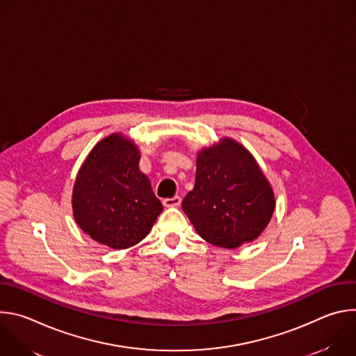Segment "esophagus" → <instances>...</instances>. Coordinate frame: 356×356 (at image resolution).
<instances>
[{"label": "esophagus", "mask_w": 356, "mask_h": 356, "mask_svg": "<svg viewBox=\"0 0 356 356\" xmlns=\"http://www.w3.org/2000/svg\"><path fill=\"white\" fill-rule=\"evenodd\" d=\"M180 202H181L180 195H175L172 198H165L163 200V206L165 207H179Z\"/></svg>", "instance_id": "1"}]
</instances>
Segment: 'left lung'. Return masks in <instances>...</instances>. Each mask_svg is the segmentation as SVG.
<instances>
[{"label": "left lung", "instance_id": "obj_1", "mask_svg": "<svg viewBox=\"0 0 356 356\" xmlns=\"http://www.w3.org/2000/svg\"><path fill=\"white\" fill-rule=\"evenodd\" d=\"M207 242L234 249L257 239L275 210L273 190L249 152L231 139L197 156L195 184L181 201Z\"/></svg>", "mask_w": 356, "mask_h": 356}]
</instances>
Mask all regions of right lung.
I'll return each instance as SVG.
<instances>
[{"mask_svg":"<svg viewBox=\"0 0 356 356\" xmlns=\"http://www.w3.org/2000/svg\"><path fill=\"white\" fill-rule=\"evenodd\" d=\"M139 150L121 135L95 145L73 188V213L94 241L114 249L142 241L163 207L139 170Z\"/></svg>","mask_w":356,"mask_h":356,"instance_id":"add662e5","label":"right lung"}]
</instances>
